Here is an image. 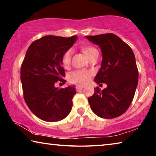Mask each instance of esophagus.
<instances>
[{"label": "esophagus", "instance_id": "obj_1", "mask_svg": "<svg viewBox=\"0 0 156 156\" xmlns=\"http://www.w3.org/2000/svg\"><path fill=\"white\" fill-rule=\"evenodd\" d=\"M84 87V86H83V85H80V84H78V85H76V89H77V90H80V89H82Z\"/></svg>", "mask_w": 156, "mask_h": 156}]
</instances>
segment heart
I'll use <instances>...</instances> for the list:
<instances>
[{"mask_svg": "<svg viewBox=\"0 0 156 156\" xmlns=\"http://www.w3.org/2000/svg\"><path fill=\"white\" fill-rule=\"evenodd\" d=\"M83 51L84 54L89 59L96 54H98V50L93 46H84L83 47ZM72 50L68 49L62 54L61 62L65 67L67 68L71 65L72 57ZM91 72L86 70H76L70 73L69 80L73 83H78L84 84L89 83L91 79Z\"/></svg>", "mask_w": 156, "mask_h": 156, "instance_id": "1", "label": "heart"}]
</instances>
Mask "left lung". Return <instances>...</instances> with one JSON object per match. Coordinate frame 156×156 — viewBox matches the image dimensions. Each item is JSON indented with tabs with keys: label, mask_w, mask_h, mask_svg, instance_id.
<instances>
[{
	"label": "left lung",
	"mask_w": 156,
	"mask_h": 156,
	"mask_svg": "<svg viewBox=\"0 0 156 156\" xmlns=\"http://www.w3.org/2000/svg\"><path fill=\"white\" fill-rule=\"evenodd\" d=\"M99 45L102 54L101 67L94 81L107 88H94L88 98L93 112L100 118L112 119L123 114L130 106L138 83L135 56L127 44L113 34L87 36Z\"/></svg>",
	"instance_id": "8db88e82"
}]
</instances>
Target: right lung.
<instances>
[{"label": "right lung", "instance_id": "obj_1", "mask_svg": "<svg viewBox=\"0 0 156 156\" xmlns=\"http://www.w3.org/2000/svg\"><path fill=\"white\" fill-rule=\"evenodd\" d=\"M76 38L46 36L34 41L26 52L20 68L23 97L31 112L41 120L57 122L72 110L74 87L58 89L55 84L66 82L62 56Z\"/></svg>", "mask_w": 156, "mask_h": 156}]
</instances>
